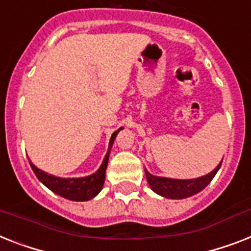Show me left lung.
<instances>
[{"mask_svg": "<svg viewBox=\"0 0 251 251\" xmlns=\"http://www.w3.org/2000/svg\"><path fill=\"white\" fill-rule=\"evenodd\" d=\"M222 162L218 165L217 168L214 169L213 172L209 173L207 175L200 176L197 179H170V178H162V176H154L150 174L146 170L147 180L150 183L151 188L153 189L154 192L161 195V196L168 197V199H185V197L193 196L202 191L209 183L213 180L217 172L221 168Z\"/></svg>", "mask_w": 251, "mask_h": 251, "instance_id": "left-lung-1", "label": "left lung"}]
</instances>
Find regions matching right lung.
I'll list each match as a JSON object with an SVG mask.
<instances>
[{
	"instance_id": "add662e5",
	"label": "right lung",
	"mask_w": 251,
	"mask_h": 251,
	"mask_svg": "<svg viewBox=\"0 0 251 251\" xmlns=\"http://www.w3.org/2000/svg\"><path fill=\"white\" fill-rule=\"evenodd\" d=\"M120 130L121 129L112 134L111 140H109V150H111L113 140H115L116 135H117V132ZM108 158H109V151L105 154L104 161H103L99 170L95 174L85 176V178H58V176L50 175L37 169L32 162H29V164L38 180L41 183H44L49 189H51L52 192H55L59 196L64 197V199L72 200V201H87V200L97 196L98 193L100 192V189L103 188Z\"/></svg>"
}]
</instances>
